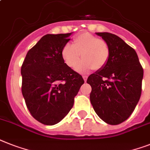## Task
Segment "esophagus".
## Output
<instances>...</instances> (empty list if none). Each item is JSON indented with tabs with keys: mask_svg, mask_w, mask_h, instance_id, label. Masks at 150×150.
I'll return each instance as SVG.
<instances>
[{
	"mask_svg": "<svg viewBox=\"0 0 150 150\" xmlns=\"http://www.w3.org/2000/svg\"><path fill=\"white\" fill-rule=\"evenodd\" d=\"M82 77H83L84 81H87V79H88V76H87V75H83V76H82Z\"/></svg>",
	"mask_w": 150,
	"mask_h": 150,
	"instance_id": "1",
	"label": "esophagus"
}]
</instances>
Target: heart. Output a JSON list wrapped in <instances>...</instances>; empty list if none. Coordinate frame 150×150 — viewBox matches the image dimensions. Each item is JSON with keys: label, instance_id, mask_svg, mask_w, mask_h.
<instances>
[{"label": "heart", "instance_id": "b5f03b06", "mask_svg": "<svg viewBox=\"0 0 150 150\" xmlns=\"http://www.w3.org/2000/svg\"><path fill=\"white\" fill-rule=\"evenodd\" d=\"M83 59L79 63L81 54ZM64 62L71 69L79 71H86L89 69H103L107 64L110 55L109 44L103 39L91 35L83 33L74 40V45L66 44L62 52Z\"/></svg>", "mask_w": 150, "mask_h": 150}]
</instances>
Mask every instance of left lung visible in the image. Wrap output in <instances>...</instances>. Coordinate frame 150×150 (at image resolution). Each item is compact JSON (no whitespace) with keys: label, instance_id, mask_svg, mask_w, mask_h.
Masks as SVG:
<instances>
[{"label":"left lung","instance_id":"left-lung-1","mask_svg":"<svg viewBox=\"0 0 150 150\" xmlns=\"http://www.w3.org/2000/svg\"><path fill=\"white\" fill-rule=\"evenodd\" d=\"M109 44L107 64L88 76L92 87L90 101L98 117L109 125L126 121L140 98L143 69L138 55L117 35L97 32Z\"/></svg>","mask_w":150,"mask_h":150}]
</instances>
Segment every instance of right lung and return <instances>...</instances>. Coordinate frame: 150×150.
<instances>
[{
  "mask_svg": "<svg viewBox=\"0 0 150 150\" xmlns=\"http://www.w3.org/2000/svg\"><path fill=\"white\" fill-rule=\"evenodd\" d=\"M72 33L46 35L27 53L21 73L22 95L33 117L53 126L64 119L74 105L84 80L64 63V46Z\"/></svg>",
  "mask_w": 150,
  "mask_h": 150,
  "instance_id": "1",
  "label": "right lung"
}]
</instances>
